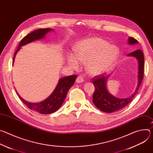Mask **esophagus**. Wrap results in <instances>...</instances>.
I'll use <instances>...</instances> for the list:
<instances>
[{
	"label": "esophagus",
	"instance_id": "obj_1",
	"mask_svg": "<svg viewBox=\"0 0 153 153\" xmlns=\"http://www.w3.org/2000/svg\"><path fill=\"white\" fill-rule=\"evenodd\" d=\"M83 81V78L81 76H79L77 77L76 80V82L77 83H82V82Z\"/></svg>",
	"mask_w": 153,
	"mask_h": 153
}]
</instances>
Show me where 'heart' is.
Listing matches in <instances>:
<instances>
[{
  "label": "heart",
  "mask_w": 153,
  "mask_h": 153,
  "mask_svg": "<svg viewBox=\"0 0 153 153\" xmlns=\"http://www.w3.org/2000/svg\"><path fill=\"white\" fill-rule=\"evenodd\" d=\"M119 56L118 49L107 41L97 37L81 41L74 48V56L70 55L68 63L73 68L79 62L86 63V69L91 76H98L110 70Z\"/></svg>",
  "instance_id": "obj_1"
}]
</instances>
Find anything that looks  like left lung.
<instances>
[{"label": "left lung", "mask_w": 153, "mask_h": 153, "mask_svg": "<svg viewBox=\"0 0 153 153\" xmlns=\"http://www.w3.org/2000/svg\"><path fill=\"white\" fill-rule=\"evenodd\" d=\"M128 43L132 45L138 43V41L132 37H129L128 38ZM128 56L135 57L139 62L138 85L134 93L132 96L125 99H119L111 95L108 93L106 86L108 76H105L103 74H100L96 76L92 79L95 87V91L93 96V102L97 108L105 113H113L127 105L136 96L142 82L144 74V56L142 51L137 50Z\"/></svg>", "instance_id": "8db88e82"}]
</instances>
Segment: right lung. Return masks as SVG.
<instances>
[{"label":"right lung","instance_id":"obj_1","mask_svg":"<svg viewBox=\"0 0 153 153\" xmlns=\"http://www.w3.org/2000/svg\"><path fill=\"white\" fill-rule=\"evenodd\" d=\"M50 28H43L36 30L31 33L27 34L20 41L18 46V49L14 54L13 57V62L15 56L20 49V47L27 43L31 42L35 40L40 39L45 36V35L51 31ZM77 75H71L67 77H64L59 79L58 84L53 93L44 101L40 103H30L25 101L19 96L20 99L30 110L39 112L41 114H48L56 111L62 106L69 89L73 85Z\"/></svg>","mask_w":153,"mask_h":153}]
</instances>
